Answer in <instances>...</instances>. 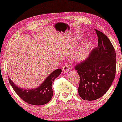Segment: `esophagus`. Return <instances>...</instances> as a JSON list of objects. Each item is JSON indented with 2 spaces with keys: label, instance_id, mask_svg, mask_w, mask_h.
I'll return each mask as SVG.
<instances>
[{
  "label": "esophagus",
  "instance_id": "34e87169",
  "mask_svg": "<svg viewBox=\"0 0 122 122\" xmlns=\"http://www.w3.org/2000/svg\"><path fill=\"white\" fill-rule=\"evenodd\" d=\"M70 71V67L67 64L64 65L62 67V71H63L64 73H68Z\"/></svg>",
  "mask_w": 122,
  "mask_h": 122
}]
</instances>
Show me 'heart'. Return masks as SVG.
Segmentation results:
<instances>
[{
    "mask_svg": "<svg viewBox=\"0 0 122 122\" xmlns=\"http://www.w3.org/2000/svg\"><path fill=\"white\" fill-rule=\"evenodd\" d=\"M88 53H89V47L88 45H84L76 56V60L79 62L84 61L88 57Z\"/></svg>",
    "mask_w": 122,
    "mask_h": 122,
    "instance_id": "b5f03b06",
    "label": "heart"
}]
</instances>
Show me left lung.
I'll return each mask as SVG.
<instances>
[{"label":"left lung","instance_id":"1","mask_svg":"<svg viewBox=\"0 0 122 122\" xmlns=\"http://www.w3.org/2000/svg\"><path fill=\"white\" fill-rule=\"evenodd\" d=\"M98 46L93 49L86 60L75 69L80 77L78 94L83 100L92 101L103 96L115 77L116 52L111 42L103 32L95 29Z\"/></svg>","mask_w":122,"mask_h":122}]
</instances>
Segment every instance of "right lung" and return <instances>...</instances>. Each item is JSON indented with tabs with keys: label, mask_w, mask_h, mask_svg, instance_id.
<instances>
[{
	"label": "right lung",
	"mask_w": 122,
	"mask_h": 122,
	"mask_svg": "<svg viewBox=\"0 0 122 122\" xmlns=\"http://www.w3.org/2000/svg\"><path fill=\"white\" fill-rule=\"evenodd\" d=\"M61 71L62 70L60 68L54 70L45 78L42 84L32 89H25L18 87L10 78H9V81L15 92L24 102L32 105H44L51 100L53 96L52 83L54 80L60 76Z\"/></svg>",
	"instance_id": "right-lung-1"
}]
</instances>
